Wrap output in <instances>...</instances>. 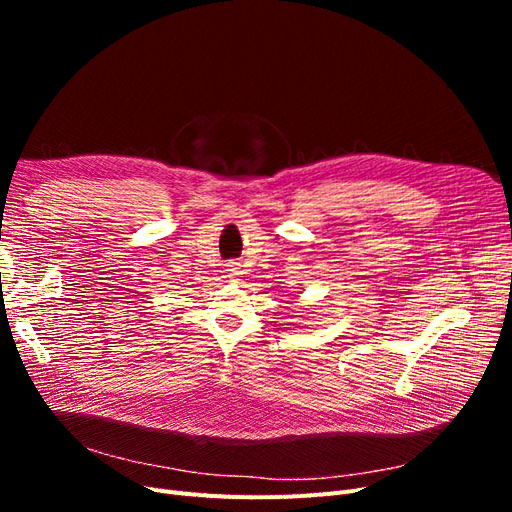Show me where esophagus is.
Wrapping results in <instances>:
<instances>
[{
    "mask_svg": "<svg viewBox=\"0 0 512 512\" xmlns=\"http://www.w3.org/2000/svg\"><path fill=\"white\" fill-rule=\"evenodd\" d=\"M226 267H228L226 271H228V275H230V277H235V275H239V273H241V265H239V262H228Z\"/></svg>",
    "mask_w": 512,
    "mask_h": 512,
    "instance_id": "1",
    "label": "esophagus"
}]
</instances>
